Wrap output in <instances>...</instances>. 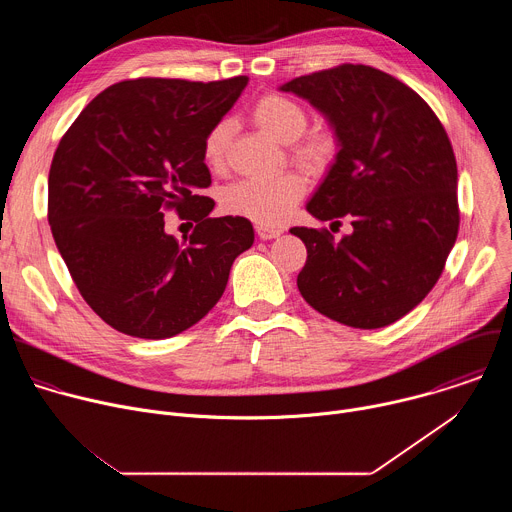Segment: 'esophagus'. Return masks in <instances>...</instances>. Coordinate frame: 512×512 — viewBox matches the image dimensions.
Returning <instances> with one entry per match:
<instances>
[{
  "label": "esophagus",
  "instance_id": "1",
  "mask_svg": "<svg viewBox=\"0 0 512 512\" xmlns=\"http://www.w3.org/2000/svg\"><path fill=\"white\" fill-rule=\"evenodd\" d=\"M281 233H283L281 229H273V227H265V225H259V227H257V235H259V239H263V241H271V239L279 237Z\"/></svg>",
  "mask_w": 512,
  "mask_h": 512
}]
</instances>
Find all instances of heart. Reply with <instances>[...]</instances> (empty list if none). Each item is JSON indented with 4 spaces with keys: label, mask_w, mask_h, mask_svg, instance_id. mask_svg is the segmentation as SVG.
Segmentation results:
<instances>
[{
    "label": "heart",
    "mask_w": 512,
    "mask_h": 512,
    "mask_svg": "<svg viewBox=\"0 0 512 512\" xmlns=\"http://www.w3.org/2000/svg\"><path fill=\"white\" fill-rule=\"evenodd\" d=\"M251 117L265 133L281 143H294L308 125L306 111L296 101L277 93L261 97L253 105ZM231 135L233 123L229 119H221L208 129L202 143V154L208 166L218 168L225 164ZM334 152V139L326 133L310 135L296 148V156L312 166L328 164ZM306 186V178L300 172H283L269 178H247L227 188L223 204L231 214L273 227L287 221L300 198L306 194Z\"/></svg>",
    "instance_id": "b5f03b06"
}]
</instances>
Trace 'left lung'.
<instances>
[{
    "label": "left lung",
    "mask_w": 512,
    "mask_h": 512,
    "mask_svg": "<svg viewBox=\"0 0 512 512\" xmlns=\"http://www.w3.org/2000/svg\"><path fill=\"white\" fill-rule=\"evenodd\" d=\"M330 123L338 152L306 204L318 221L352 233L289 229L308 259L302 298L340 324L373 330L409 314L440 279L456 243L458 168L440 119L383 70L342 64L279 87Z\"/></svg>",
    "instance_id": "8db88e82"
}]
</instances>
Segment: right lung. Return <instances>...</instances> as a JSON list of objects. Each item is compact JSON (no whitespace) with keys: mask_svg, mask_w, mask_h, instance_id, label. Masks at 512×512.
Listing matches in <instances>:
<instances>
[{"mask_svg":"<svg viewBox=\"0 0 512 512\" xmlns=\"http://www.w3.org/2000/svg\"><path fill=\"white\" fill-rule=\"evenodd\" d=\"M123 81L97 95L60 139L48 176V223L81 296L111 328L172 338L221 300L233 261L255 241L243 216L210 218L202 143L247 87ZM176 207L197 223L180 246L163 229Z\"/></svg>","mask_w":512,"mask_h":512,"instance_id":"right-lung-1","label":"right lung"}]
</instances>
